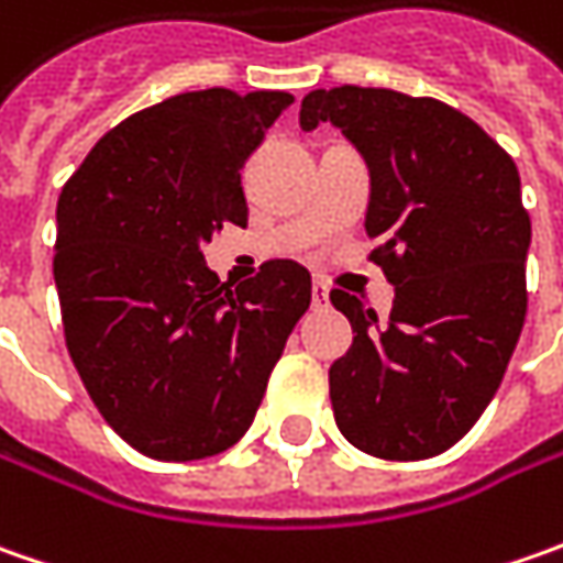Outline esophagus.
Returning a JSON list of instances; mask_svg holds the SVG:
<instances>
[{"label": "esophagus", "mask_w": 563, "mask_h": 563, "mask_svg": "<svg viewBox=\"0 0 563 563\" xmlns=\"http://www.w3.org/2000/svg\"><path fill=\"white\" fill-rule=\"evenodd\" d=\"M313 307L316 310H322V307H329V285L325 282H313Z\"/></svg>", "instance_id": "1"}]
</instances>
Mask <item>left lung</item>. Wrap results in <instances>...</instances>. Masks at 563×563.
Returning a JSON list of instances; mask_svg holds the SVG:
<instances>
[{"instance_id": "1", "label": "left lung", "mask_w": 563, "mask_h": 563, "mask_svg": "<svg viewBox=\"0 0 563 563\" xmlns=\"http://www.w3.org/2000/svg\"><path fill=\"white\" fill-rule=\"evenodd\" d=\"M322 121L369 168V260L395 285L388 322L354 294H329L354 329L329 369L338 429L373 457H435L483 417L527 319L520 172L439 99L344 84L300 102L303 131Z\"/></svg>"}]
</instances>
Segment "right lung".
Wrapping results in <instances>:
<instances>
[{"instance_id":"right-lung-1","label":"right lung","mask_w":563,"mask_h":563,"mask_svg":"<svg viewBox=\"0 0 563 563\" xmlns=\"http://www.w3.org/2000/svg\"><path fill=\"white\" fill-rule=\"evenodd\" d=\"M285 90L178 93L124 119L55 206L65 344L102 420L156 461L222 454L250 429L313 285L269 260L231 288L206 266L222 225H247L241 168Z\"/></svg>"}]
</instances>
